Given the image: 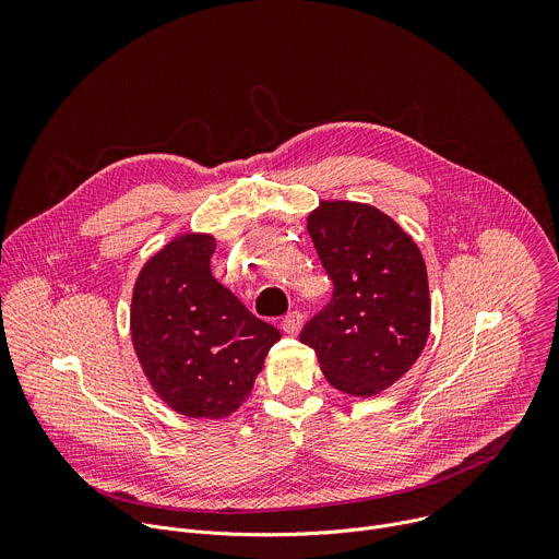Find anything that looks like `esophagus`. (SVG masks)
I'll return each mask as SVG.
<instances>
[{
    "label": "esophagus",
    "mask_w": 559,
    "mask_h": 559,
    "mask_svg": "<svg viewBox=\"0 0 559 559\" xmlns=\"http://www.w3.org/2000/svg\"><path fill=\"white\" fill-rule=\"evenodd\" d=\"M302 325H305V316H302L300 311H289V313L283 318V323H281L283 332L289 334V336H298L300 330H302Z\"/></svg>",
    "instance_id": "esophagus-1"
}]
</instances>
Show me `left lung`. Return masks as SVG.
Masks as SVG:
<instances>
[{
  "mask_svg": "<svg viewBox=\"0 0 559 559\" xmlns=\"http://www.w3.org/2000/svg\"><path fill=\"white\" fill-rule=\"evenodd\" d=\"M307 231L334 281L330 305L300 332L330 384L371 397L401 380L431 332L427 265L414 238L369 203L321 201Z\"/></svg>",
  "mask_w": 559,
  "mask_h": 559,
  "instance_id": "obj_1",
  "label": "left lung"
}]
</instances>
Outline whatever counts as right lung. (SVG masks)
I'll return each mask as SVG.
<instances>
[{"label":"right lung","instance_id":"add662e5","mask_svg":"<svg viewBox=\"0 0 559 559\" xmlns=\"http://www.w3.org/2000/svg\"><path fill=\"white\" fill-rule=\"evenodd\" d=\"M216 238L179 231L141 267L130 336L152 391L177 414L221 420L250 397L281 332L210 270Z\"/></svg>","mask_w":559,"mask_h":559}]
</instances>
